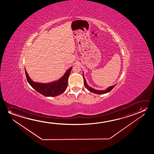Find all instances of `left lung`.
Wrapping results in <instances>:
<instances>
[{
    "mask_svg": "<svg viewBox=\"0 0 154 154\" xmlns=\"http://www.w3.org/2000/svg\"><path fill=\"white\" fill-rule=\"evenodd\" d=\"M83 80H84V85H85V88H87L88 91H91V93H95V94H98V95L104 94H106V93L110 92V91H111L113 88L115 87V85H112V86H110L109 87H108L106 89L104 90V91H98V90H96V89H95L94 88H91V87H89L88 85V84L87 83V82H86V80H85V76H84V73H83Z\"/></svg>",
    "mask_w": 154,
    "mask_h": 154,
    "instance_id": "obj_1",
    "label": "left lung"
}]
</instances>
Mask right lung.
I'll list each match as a JSON object with an SVG mask.
<instances>
[{"label": "right lung", "instance_id": "1", "mask_svg": "<svg viewBox=\"0 0 154 154\" xmlns=\"http://www.w3.org/2000/svg\"><path fill=\"white\" fill-rule=\"evenodd\" d=\"M72 69V67L68 69L64 75L58 80L48 83L34 82L30 78L26 69L25 73L28 82L35 91L45 96L54 97L60 95L66 90L68 85V78Z\"/></svg>", "mask_w": 154, "mask_h": 154}]
</instances>
